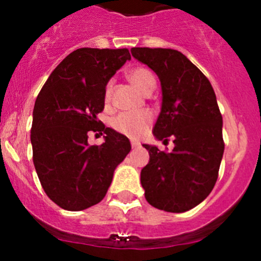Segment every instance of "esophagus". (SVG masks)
I'll use <instances>...</instances> for the list:
<instances>
[{"label":"esophagus","instance_id":"esophagus-1","mask_svg":"<svg viewBox=\"0 0 261 261\" xmlns=\"http://www.w3.org/2000/svg\"><path fill=\"white\" fill-rule=\"evenodd\" d=\"M130 145H132L133 149H138V147H141V144L138 141H130Z\"/></svg>","mask_w":261,"mask_h":261}]
</instances>
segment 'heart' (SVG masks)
Masks as SVG:
<instances>
[{"label": "heart", "mask_w": 261, "mask_h": 261, "mask_svg": "<svg viewBox=\"0 0 261 261\" xmlns=\"http://www.w3.org/2000/svg\"><path fill=\"white\" fill-rule=\"evenodd\" d=\"M129 81L137 87L142 94L147 95L155 86V81L149 70L144 68H133L128 71ZM111 96V84L107 85L105 98L108 100ZM153 123V115L150 111L140 112H121L112 120V128L120 135L130 138L141 137Z\"/></svg>", "instance_id": "heart-1"}]
</instances>
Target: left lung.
Listing matches in <instances>:
<instances>
[{"label":"left lung","mask_w":261,"mask_h":261,"mask_svg":"<svg viewBox=\"0 0 261 261\" xmlns=\"http://www.w3.org/2000/svg\"><path fill=\"white\" fill-rule=\"evenodd\" d=\"M132 56L153 69L162 86V110L153 133L171 153L144 145L149 163L141 170L146 201L183 213L204 201L218 177L225 142L222 115L211 82L183 53L168 48H132Z\"/></svg>","instance_id":"1"}]
</instances>
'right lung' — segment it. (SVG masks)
Returning <instances> with one entry per match:
<instances>
[{
	"mask_svg": "<svg viewBox=\"0 0 261 261\" xmlns=\"http://www.w3.org/2000/svg\"><path fill=\"white\" fill-rule=\"evenodd\" d=\"M126 60V48L73 50L36 98L32 159L43 190L60 208L78 212L102 201L115 168L130 151L125 136L96 119L105 110L107 82ZM89 132L106 133L105 142L89 145Z\"/></svg>",
	"mask_w": 261,
	"mask_h": 261,
	"instance_id": "obj_1",
	"label": "right lung"
}]
</instances>
